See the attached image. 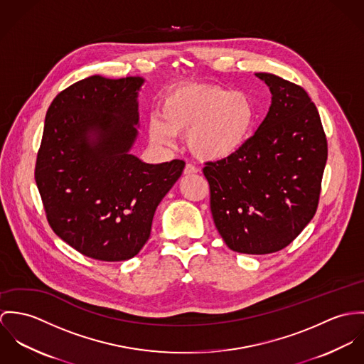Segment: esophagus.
<instances>
[{
    "instance_id": "1",
    "label": "esophagus",
    "mask_w": 364,
    "mask_h": 364,
    "mask_svg": "<svg viewBox=\"0 0 364 364\" xmlns=\"http://www.w3.org/2000/svg\"><path fill=\"white\" fill-rule=\"evenodd\" d=\"M198 170L200 168L196 164H193V163H187L186 167H184V173L186 174H194V173H198Z\"/></svg>"
}]
</instances>
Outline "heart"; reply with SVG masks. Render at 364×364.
<instances>
[{
    "mask_svg": "<svg viewBox=\"0 0 364 364\" xmlns=\"http://www.w3.org/2000/svg\"><path fill=\"white\" fill-rule=\"evenodd\" d=\"M257 110L245 92L216 85H186L164 97L162 119L149 122L152 141L170 145L177 132H188L191 151L203 159H223L247 141Z\"/></svg>",
    "mask_w": 364,
    "mask_h": 364,
    "instance_id": "b5f03b06",
    "label": "heart"
}]
</instances>
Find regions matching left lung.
I'll use <instances>...</instances> for the list:
<instances>
[{
	"instance_id": "1",
	"label": "left lung",
	"mask_w": 364,
	"mask_h": 364,
	"mask_svg": "<svg viewBox=\"0 0 364 364\" xmlns=\"http://www.w3.org/2000/svg\"><path fill=\"white\" fill-rule=\"evenodd\" d=\"M255 75L272 93L267 117L240 149L205 163L202 171L226 245L259 255L289 245L316 215L328 145L318 110L301 86Z\"/></svg>"
}]
</instances>
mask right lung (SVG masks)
I'll use <instances>...</instances> for the list:
<instances>
[{
    "label": "right lung",
    "mask_w": 364,
    "mask_h": 364,
    "mask_svg": "<svg viewBox=\"0 0 364 364\" xmlns=\"http://www.w3.org/2000/svg\"><path fill=\"white\" fill-rule=\"evenodd\" d=\"M142 83L93 75L60 92L46 114L35 167L46 218L61 240L93 259L125 261L141 251L186 166L129 154Z\"/></svg>",
    "instance_id": "add662e5"
}]
</instances>
